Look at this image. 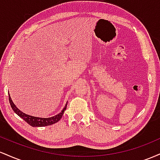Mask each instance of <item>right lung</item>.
Masks as SVG:
<instances>
[{
  "mask_svg": "<svg viewBox=\"0 0 160 160\" xmlns=\"http://www.w3.org/2000/svg\"><path fill=\"white\" fill-rule=\"evenodd\" d=\"M9 102L11 105V108L13 110V111L17 114L19 117L22 118L27 123H28L30 126H33V127H42V126H50V125L56 123V122H58L60 120V119L62 118V116L65 111L67 108V104L65 106V108H63L62 112H60L58 114H57L54 117H49V118H40V117H33V116H30L24 113L23 112L19 111V108H16V106L12 102V99L10 98V95L9 94Z\"/></svg>",
  "mask_w": 160,
  "mask_h": 160,
  "instance_id": "obj_1",
  "label": "right lung"
}]
</instances>
